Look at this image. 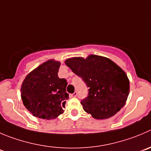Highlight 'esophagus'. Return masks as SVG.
Wrapping results in <instances>:
<instances>
[{
  "mask_svg": "<svg viewBox=\"0 0 151 151\" xmlns=\"http://www.w3.org/2000/svg\"><path fill=\"white\" fill-rule=\"evenodd\" d=\"M77 96H78V93H77V92H75V93L70 94V97H72V98H73V97H76Z\"/></svg>",
  "mask_w": 151,
  "mask_h": 151,
  "instance_id": "1",
  "label": "esophagus"
}]
</instances>
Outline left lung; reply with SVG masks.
<instances>
[{"label": "left lung", "instance_id": "left-lung-1", "mask_svg": "<svg viewBox=\"0 0 151 151\" xmlns=\"http://www.w3.org/2000/svg\"><path fill=\"white\" fill-rule=\"evenodd\" d=\"M65 64L88 87V95L81 104L94 119L112 117L125 104L130 82L126 73L111 60L91 55L86 59L69 58Z\"/></svg>", "mask_w": 151, "mask_h": 151}]
</instances>
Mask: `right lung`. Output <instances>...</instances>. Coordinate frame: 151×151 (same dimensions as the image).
Wrapping results in <instances>:
<instances>
[{
	"instance_id": "1",
	"label": "right lung",
	"mask_w": 151,
	"mask_h": 151,
	"mask_svg": "<svg viewBox=\"0 0 151 151\" xmlns=\"http://www.w3.org/2000/svg\"><path fill=\"white\" fill-rule=\"evenodd\" d=\"M61 63L49 60L29 73L21 86V99L34 116L53 119L64 113L69 99L67 82L58 76Z\"/></svg>"
}]
</instances>
